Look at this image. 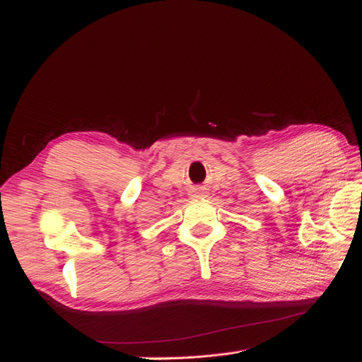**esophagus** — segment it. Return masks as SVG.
<instances>
[{
    "label": "esophagus",
    "instance_id": "esophagus-1",
    "mask_svg": "<svg viewBox=\"0 0 362 362\" xmlns=\"http://www.w3.org/2000/svg\"><path fill=\"white\" fill-rule=\"evenodd\" d=\"M199 191V189H197ZM196 196H201V193H196Z\"/></svg>",
    "mask_w": 362,
    "mask_h": 362
}]
</instances>
